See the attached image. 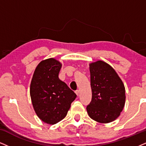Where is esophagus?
<instances>
[{"label": "esophagus", "mask_w": 146, "mask_h": 146, "mask_svg": "<svg viewBox=\"0 0 146 146\" xmlns=\"http://www.w3.org/2000/svg\"><path fill=\"white\" fill-rule=\"evenodd\" d=\"M75 93H76L77 95H78L79 93H80V91H79V90H76V91H75Z\"/></svg>", "instance_id": "obj_1"}]
</instances>
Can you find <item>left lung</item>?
<instances>
[{"label":"left lung","instance_id":"left-lung-1","mask_svg":"<svg viewBox=\"0 0 146 146\" xmlns=\"http://www.w3.org/2000/svg\"><path fill=\"white\" fill-rule=\"evenodd\" d=\"M92 100L87 106L90 118L101 123L114 121L125 104V88L116 71L103 61L89 64Z\"/></svg>","mask_w":146,"mask_h":146}]
</instances>
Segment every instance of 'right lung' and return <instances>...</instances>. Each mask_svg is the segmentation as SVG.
<instances>
[{"mask_svg":"<svg viewBox=\"0 0 146 146\" xmlns=\"http://www.w3.org/2000/svg\"><path fill=\"white\" fill-rule=\"evenodd\" d=\"M62 64L54 58L39 63L30 84L34 110L44 123L54 125L66 117L76 93L59 78Z\"/></svg>","mask_w":146,"mask_h":146,"instance_id":"1","label":"right lung"}]
</instances>
